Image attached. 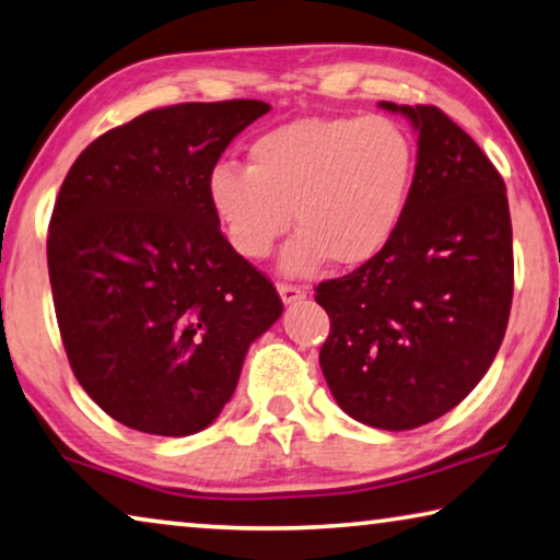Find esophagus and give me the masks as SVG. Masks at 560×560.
<instances>
[{
  "instance_id": "esophagus-1",
  "label": "esophagus",
  "mask_w": 560,
  "mask_h": 560,
  "mask_svg": "<svg viewBox=\"0 0 560 560\" xmlns=\"http://www.w3.org/2000/svg\"><path fill=\"white\" fill-rule=\"evenodd\" d=\"M279 296H281L283 304L291 306V304H296V301L304 299L306 291L296 287V283H279Z\"/></svg>"
}]
</instances>
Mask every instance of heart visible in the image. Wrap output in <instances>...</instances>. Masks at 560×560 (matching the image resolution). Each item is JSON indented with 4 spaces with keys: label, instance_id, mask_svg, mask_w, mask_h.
Segmentation results:
<instances>
[{
    "label": "heart",
    "instance_id": "1",
    "mask_svg": "<svg viewBox=\"0 0 560 560\" xmlns=\"http://www.w3.org/2000/svg\"><path fill=\"white\" fill-rule=\"evenodd\" d=\"M416 172V141L398 121L306 117L256 137L248 166L217 164L207 194L246 259H266L294 211L281 271L308 277L328 259L343 269L376 259L401 226Z\"/></svg>",
    "mask_w": 560,
    "mask_h": 560
}]
</instances>
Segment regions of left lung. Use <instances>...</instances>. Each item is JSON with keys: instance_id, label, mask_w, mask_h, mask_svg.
<instances>
[{"instance_id": "obj_1", "label": "left lung", "mask_w": 560, "mask_h": 560, "mask_svg": "<svg viewBox=\"0 0 560 560\" xmlns=\"http://www.w3.org/2000/svg\"><path fill=\"white\" fill-rule=\"evenodd\" d=\"M378 106L419 131V172L394 242L316 287L331 318L318 361L351 419L408 431L464 401L499 353L513 232L501 174L458 124L436 106Z\"/></svg>"}]
</instances>
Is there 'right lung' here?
Instances as JSON below:
<instances>
[{
    "mask_svg": "<svg viewBox=\"0 0 560 560\" xmlns=\"http://www.w3.org/2000/svg\"><path fill=\"white\" fill-rule=\"evenodd\" d=\"M256 100L152 109L94 139L51 211L47 264L67 359L92 401L154 436H191L232 398L283 312L221 234L207 182Z\"/></svg>",
    "mask_w": 560,
    "mask_h": 560,
    "instance_id": "right-lung-1",
    "label": "right lung"
}]
</instances>
